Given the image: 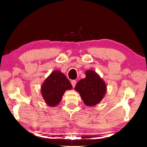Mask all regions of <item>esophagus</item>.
Returning <instances> with one entry per match:
<instances>
[{"instance_id":"1","label":"esophagus","mask_w":147,"mask_h":147,"mask_svg":"<svg viewBox=\"0 0 147 147\" xmlns=\"http://www.w3.org/2000/svg\"><path fill=\"white\" fill-rule=\"evenodd\" d=\"M71 84H72V86H73V88H74V87H75V86H76V84L77 81L75 80H71Z\"/></svg>"}]
</instances>
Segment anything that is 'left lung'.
<instances>
[{
	"mask_svg": "<svg viewBox=\"0 0 147 147\" xmlns=\"http://www.w3.org/2000/svg\"><path fill=\"white\" fill-rule=\"evenodd\" d=\"M86 78L76 84L75 89L79 92L84 104L88 106L97 104L103 98L106 91V86L95 72L87 71Z\"/></svg>",
	"mask_w": 147,
	"mask_h": 147,
	"instance_id": "obj_1",
	"label": "left lung"
}]
</instances>
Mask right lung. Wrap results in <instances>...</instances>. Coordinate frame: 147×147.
Returning a JSON list of instances; mask_svg holds the SVG:
<instances>
[{
  "label": "right lung",
  "instance_id": "1",
  "mask_svg": "<svg viewBox=\"0 0 147 147\" xmlns=\"http://www.w3.org/2000/svg\"><path fill=\"white\" fill-rule=\"evenodd\" d=\"M72 88L67 77L61 72L56 71L44 82L41 86V94L49 106H55L61 101L65 91Z\"/></svg>",
  "mask_w": 147,
  "mask_h": 147
}]
</instances>
